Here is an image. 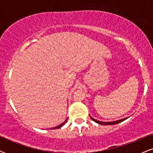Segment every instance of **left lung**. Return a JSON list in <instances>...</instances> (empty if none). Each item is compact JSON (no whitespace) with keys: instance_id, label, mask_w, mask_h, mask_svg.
Here are the masks:
<instances>
[{"instance_id":"1","label":"left lung","mask_w":153,"mask_h":153,"mask_svg":"<svg viewBox=\"0 0 153 153\" xmlns=\"http://www.w3.org/2000/svg\"><path fill=\"white\" fill-rule=\"evenodd\" d=\"M91 119H92L93 121H94L95 122L98 123V124H102V125H113V124H118V123H120L123 122V121H124L125 119H127V118H125V119H120V120H117V121H115V122H100L99 120H96V119H95L94 118H92V117H91Z\"/></svg>"}]
</instances>
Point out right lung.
I'll return each instance as SVG.
<instances>
[{
	"instance_id": "add662e5",
	"label": "right lung",
	"mask_w": 153,
	"mask_h": 153,
	"mask_svg": "<svg viewBox=\"0 0 153 153\" xmlns=\"http://www.w3.org/2000/svg\"><path fill=\"white\" fill-rule=\"evenodd\" d=\"M66 121H67V120H65V122H63V123H62V124H59V126H57V127H53V128H52V129H58V128H60V127H62V126H63V125H64V124H65Z\"/></svg>"
}]
</instances>
